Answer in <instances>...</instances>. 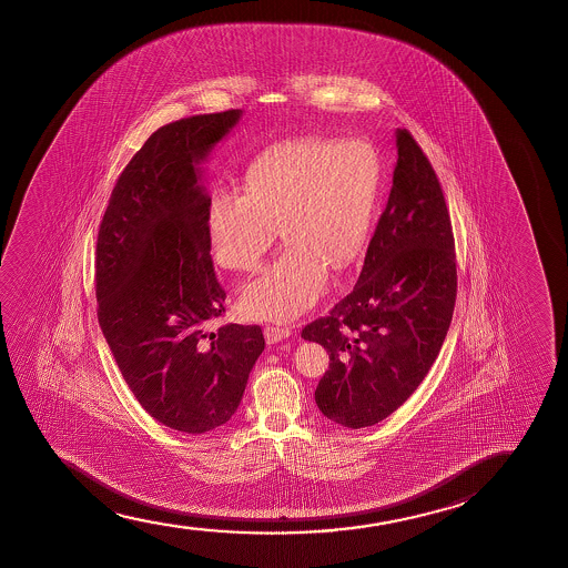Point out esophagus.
I'll return each instance as SVG.
<instances>
[{
  "label": "esophagus",
  "instance_id": "obj_1",
  "mask_svg": "<svg viewBox=\"0 0 568 568\" xmlns=\"http://www.w3.org/2000/svg\"><path fill=\"white\" fill-rule=\"evenodd\" d=\"M264 334H265V342L280 343V342H283V339H287V337H291V335H293V332H291V327L267 326L264 329Z\"/></svg>",
  "mask_w": 568,
  "mask_h": 568
}]
</instances>
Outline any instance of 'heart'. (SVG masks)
I'll return each mask as SVG.
<instances>
[{
  "label": "heart",
  "instance_id": "1",
  "mask_svg": "<svg viewBox=\"0 0 568 568\" xmlns=\"http://www.w3.org/2000/svg\"><path fill=\"white\" fill-rule=\"evenodd\" d=\"M381 163L361 141L296 140L250 166L241 194L217 187L207 203L211 254L231 272H256L277 226L287 248L242 288L256 320L301 316L326 291L327 265L358 256L373 223Z\"/></svg>",
  "mask_w": 568,
  "mask_h": 568
}]
</instances>
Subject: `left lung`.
<instances>
[{
  "mask_svg": "<svg viewBox=\"0 0 568 568\" xmlns=\"http://www.w3.org/2000/svg\"><path fill=\"white\" fill-rule=\"evenodd\" d=\"M386 210L349 295L303 337L329 353L314 392L320 412L347 428L376 425L407 402L440 353L458 273L450 215L433 164L407 130Z\"/></svg>",
  "mask_w": 568,
  "mask_h": 568,
  "instance_id": "left-lung-1",
  "label": "left lung"
}]
</instances>
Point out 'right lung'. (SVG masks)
Masks as SVG:
<instances>
[{"mask_svg": "<svg viewBox=\"0 0 568 568\" xmlns=\"http://www.w3.org/2000/svg\"><path fill=\"white\" fill-rule=\"evenodd\" d=\"M242 110L182 118L132 156L97 239V314L141 407L187 435L225 425L265 347L260 326L207 322L225 312L210 256L200 164Z\"/></svg>", "mask_w": 568, "mask_h": 568, "instance_id": "right-lung-1", "label": "right lung"}]
</instances>
